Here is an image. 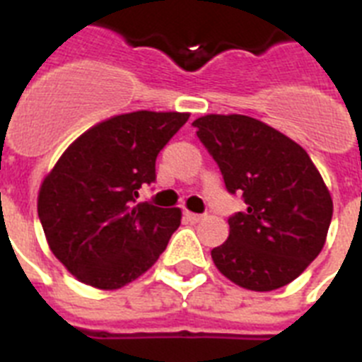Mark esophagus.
<instances>
[{"instance_id":"esophagus-1","label":"esophagus","mask_w":362,"mask_h":362,"mask_svg":"<svg viewBox=\"0 0 362 362\" xmlns=\"http://www.w3.org/2000/svg\"><path fill=\"white\" fill-rule=\"evenodd\" d=\"M184 215H185V218L189 220L191 224H197V222H200V220L204 218V215H199V213H191V211H185Z\"/></svg>"}]
</instances>
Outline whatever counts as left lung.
<instances>
[{"mask_svg":"<svg viewBox=\"0 0 362 362\" xmlns=\"http://www.w3.org/2000/svg\"><path fill=\"white\" fill-rule=\"evenodd\" d=\"M193 127L226 189L247 206L228 218V240L211 250L215 266L246 290L290 284L319 255L332 222V197L312 158L250 116L207 115Z\"/></svg>","mask_w":362,"mask_h":362,"instance_id":"8db88e82","label":"left lung"}]
</instances>
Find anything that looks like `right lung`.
<instances>
[{
  "label": "right lung",
  "mask_w": 362,
  "mask_h": 362,
  "mask_svg": "<svg viewBox=\"0 0 362 362\" xmlns=\"http://www.w3.org/2000/svg\"><path fill=\"white\" fill-rule=\"evenodd\" d=\"M187 112L112 116L76 138L47 175L37 216L50 251L78 281L118 290L146 273L180 226L178 207L136 202Z\"/></svg>",
  "instance_id": "right-lung-1"
}]
</instances>
